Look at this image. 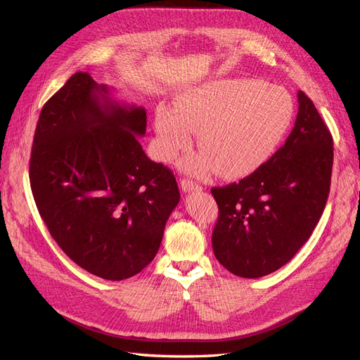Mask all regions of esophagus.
<instances>
[{
    "instance_id": "esophagus-1",
    "label": "esophagus",
    "mask_w": 360,
    "mask_h": 360,
    "mask_svg": "<svg viewBox=\"0 0 360 360\" xmlns=\"http://www.w3.org/2000/svg\"><path fill=\"white\" fill-rule=\"evenodd\" d=\"M180 188L183 192H192V191H201V186L198 183H195L189 179H183L180 180Z\"/></svg>"
}]
</instances>
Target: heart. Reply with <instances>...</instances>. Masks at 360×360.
Masks as SVG:
<instances>
[{
	"instance_id": "b5f03b06",
	"label": "heart",
	"mask_w": 360,
	"mask_h": 360,
	"mask_svg": "<svg viewBox=\"0 0 360 360\" xmlns=\"http://www.w3.org/2000/svg\"><path fill=\"white\" fill-rule=\"evenodd\" d=\"M294 120V102L282 86L258 79H221L177 97L176 110L160 105L155 114L156 151L171 160L192 146L197 134L202 151L181 167L225 179L254 172L276 153Z\"/></svg>"
}]
</instances>
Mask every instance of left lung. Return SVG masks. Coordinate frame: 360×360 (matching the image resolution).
Returning <instances> with one entry per match:
<instances>
[{"label": "left lung", "mask_w": 360, "mask_h": 360, "mask_svg": "<svg viewBox=\"0 0 360 360\" xmlns=\"http://www.w3.org/2000/svg\"><path fill=\"white\" fill-rule=\"evenodd\" d=\"M299 112L285 144L248 177L213 188L219 216L217 261L242 278H261L297 254L328 202L333 139L317 108L297 93Z\"/></svg>", "instance_id": "left-lung-1"}]
</instances>
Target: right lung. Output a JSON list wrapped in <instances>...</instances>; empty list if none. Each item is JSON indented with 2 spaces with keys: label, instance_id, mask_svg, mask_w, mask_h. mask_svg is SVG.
<instances>
[{
  "label": "right lung",
  "instance_id": "1",
  "mask_svg": "<svg viewBox=\"0 0 360 360\" xmlns=\"http://www.w3.org/2000/svg\"><path fill=\"white\" fill-rule=\"evenodd\" d=\"M86 72L43 105L30 158V184L53 240L90 274L122 281L156 257L180 201L176 177L150 160L143 106L115 102Z\"/></svg>",
  "mask_w": 360,
  "mask_h": 360
}]
</instances>
